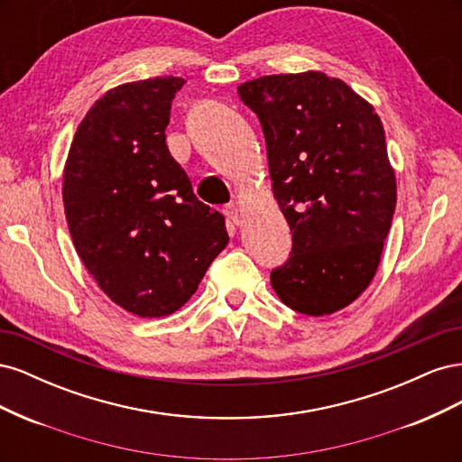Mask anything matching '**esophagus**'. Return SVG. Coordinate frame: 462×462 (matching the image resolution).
<instances>
[{
    "label": "esophagus",
    "instance_id": "obj_1",
    "mask_svg": "<svg viewBox=\"0 0 462 462\" xmlns=\"http://www.w3.org/2000/svg\"><path fill=\"white\" fill-rule=\"evenodd\" d=\"M226 214H227V217H229L233 223H236V226H241V223H243V212H241V208L236 206V204H229V206L226 208Z\"/></svg>",
    "mask_w": 462,
    "mask_h": 462
}]
</instances>
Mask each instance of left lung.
I'll return each instance as SVG.
<instances>
[{
  "label": "left lung",
  "mask_w": 462,
  "mask_h": 462,
  "mask_svg": "<svg viewBox=\"0 0 462 462\" xmlns=\"http://www.w3.org/2000/svg\"><path fill=\"white\" fill-rule=\"evenodd\" d=\"M236 92L260 119L272 192L292 235L272 287L295 312H337L372 283L395 212L382 119L321 71L260 77Z\"/></svg>",
  "instance_id": "8db88e82"
}]
</instances>
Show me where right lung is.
<instances>
[{
	"label": "right lung",
	"mask_w": 462,
	"mask_h": 462,
	"mask_svg": "<svg viewBox=\"0 0 462 462\" xmlns=\"http://www.w3.org/2000/svg\"><path fill=\"white\" fill-rule=\"evenodd\" d=\"M180 77L125 82L80 121L63 167L77 254L106 295L141 318L170 316L229 243L165 144Z\"/></svg>",
	"instance_id": "right-lung-1"
}]
</instances>
